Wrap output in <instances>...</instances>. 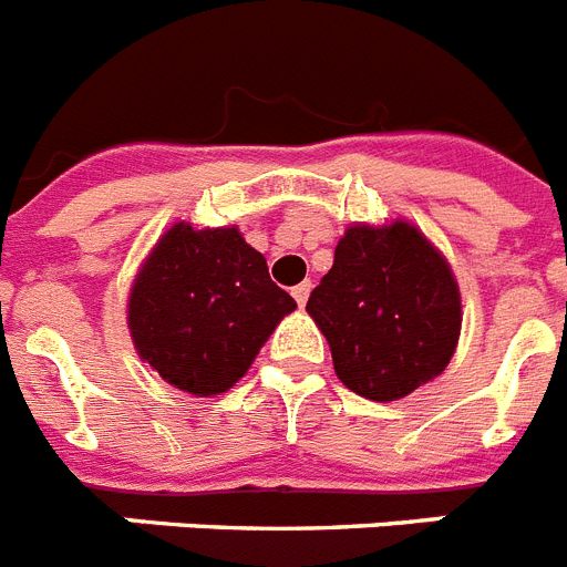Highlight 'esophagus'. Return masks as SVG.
<instances>
[{
    "mask_svg": "<svg viewBox=\"0 0 567 567\" xmlns=\"http://www.w3.org/2000/svg\"><path fill=\"white\" fill-rule=\"evenodd\" d=\"M309 292H312V284H309V280H303V284H298V287L292 289V298L298 300V307H303V303H307Z\"/></svg>",
    "mask_w": 567,
    "mask_h": 567,
    "instance_id": "34e87169",
    "label": "esophagus"
}]
</instances>
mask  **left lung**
<instances>
[{
	"instance_id": "obj_1",
	"label": "left lung",
	"mask_w": 567,
	"mask_h": 567,
	"mask_svg": "<svg viewBox=\"0 0 567 567\" xmlns=\"http://www.w3.org/2000/svg\"><path fill=\"white\" fill-rule=\"evenodd\" d=\"M307 312L329 340L340 383L400 400L437 378L457 349L463 307L452 267L414 224H354Z\"/></svg>"
}]
</instances>
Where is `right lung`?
<instances>
[{
	"mask_svg": "<svg viewBox=\"0 0 567 567\" xmlns=\"http://www.w3.org/2000/svg\"><path fill=\"white\" fill-rule=\"evenodd\" d=\"M292 295L272 284L267 258L235 227L178 221L158 238L130 289L135 352L182 392L209 398L252 365Z\"/></svg>",
	"mask_w": 567,
	"mask_h": 567,
	"instance_id": "obj_1",
	"label": "right lung"
}]
</instances>
